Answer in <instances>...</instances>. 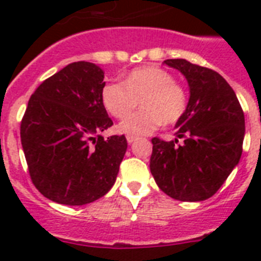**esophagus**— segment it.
I'll list each match as a JSON object with an SVG mask.
<instances>
[{"mask_svg": "<svg viewBox=\"0 0 261 261\" xmlns=\"http://www.w3.org/2000/svg\"><path fill=\"white\" fill-rule=\"evenodd\" d=\"M126 138H127V142L133 143L135 141V139H137V137H134V135H127Z\"/></svg>", "mask_w": 261, "mask_h": 261, "instance_id": "obj_1", "label": "esophagus"}]
</instances>
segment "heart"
<instances>
[{
	"label": "heart",
	"instance_id": "1",
	"mask_svg": "<svg viewBox=\"0 0 261 261\" xmlns=\"http://www.w3.org/2000/svg\"><path fill=\"white\" fill-rule=\"evenodd\" d=\"M102 104L115 118H124L138 106L144 110L119 123L118 130L130 135H146L161 124H173L186 114L187 92L169 71L157 66L134 69L126 83L107 84L101 92Z\"/></svg>",
	"mask_w": 261,
	"mask_h": 261
}]
</instances>
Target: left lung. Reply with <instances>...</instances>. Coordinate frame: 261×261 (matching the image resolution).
<instances>
[{
  "label": "left lung",
  "mask_w": 261,
  "mask_h": 261,
  "mask_svg": "<svg viewBox=\"0 0 261 261\" xmlns=\"http://www.w3.org/2000/svg\"><path fill=\"white\" fill-rule=\"evenodd\" d=\"M188 81L190 100L174 141L153 138L150 172L160 190L181 202L211 198L239 164L245 119L234 90L217 71L186 59L164 61ZM178 138L185 139L177 145Z\"/></svg>",
  "instance_id": "8db88e82"
}]
</instances>
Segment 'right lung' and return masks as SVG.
<instances>
[{
  "mask_svg": "<svg viewBox=\"0 0 261 261\" xmlns=\"http://www.w3.org/2000/svg\"><path fill=\"white\" fill-rule=\"evenodd\" d=\"M104 71L80 61L44 80L31 96L20 137L31 180L59 204L83 206L112 188L127 150L102 104Z\"/></svg>",
  "mask_w": 261,
  "mask_h": 261,
  "instance_id": "obj_1",
  "label": "right lung"
}]
</instances>
